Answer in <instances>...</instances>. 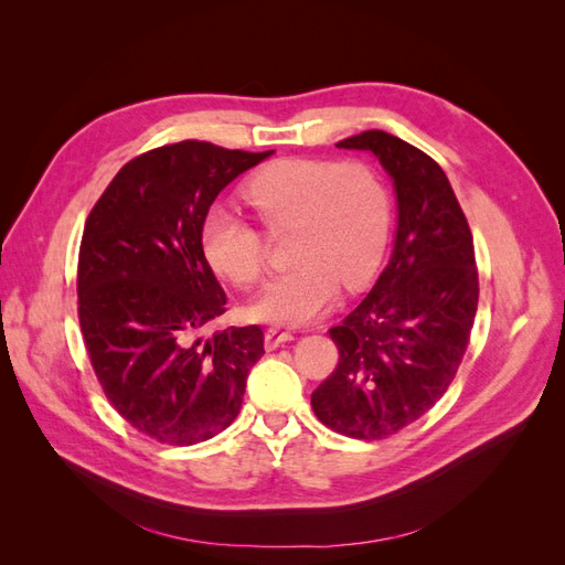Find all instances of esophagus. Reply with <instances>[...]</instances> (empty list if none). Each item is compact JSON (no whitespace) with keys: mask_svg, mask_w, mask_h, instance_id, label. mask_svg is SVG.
I'll use <instances>...</instances> for the list:
<instances>
[{"mask_svg":"<svg viewBox=\"0 0 565 565\" xmlns=\"http://www.w3.org/2000/svg\"><path fill=\"white\" fill-rule=\"evenodd\" d=\"M295 339V334L289 332V330H280V328H270V330H266V337H264V341H266V349L268 351H273V349H278L280 344H285V341H292Z\"/></svg>","mask_w":565,"mask_h":565,"instance_id":"esophagus-1","label":"esophagus"}]
</instances>
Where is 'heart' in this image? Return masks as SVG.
Instances as JSON below:
<instances>
[{
	"label": "heart",
	"mask_w": 565,
	"mask_h": 565,
	"mask_svg": "<svg viewBox=\"0 0 565 565\" xmlns=\"http://www.w3.org/2000/svg\"><path fill=\"white\" fill-rule=\"evenodd\" d=\"M268 233L292 228L287 256L295 264L254 303V318L301 324L320 316L339 285L358 289L374 276L386 249L391 202L380 174L361 160L285 158L241 188ZM202 249L235 287L262 285L268 270L264 233L228 207L202 221Z\"/></svg>",
	"instance_id": "b5f03b06"
}]
</instances>
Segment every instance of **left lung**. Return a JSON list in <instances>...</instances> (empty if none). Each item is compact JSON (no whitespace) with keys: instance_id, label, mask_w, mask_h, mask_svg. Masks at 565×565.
<instances>
[{"instance_id":"obj_1","label":"left lung","mask_w":565,"mask_h":565,"mask_svg":"<svg viewBox=\"0 0 565 565\" xmlns=\"http://www.w3.org/2000/svg\"><path fill=\"white\" fill-rule=\"evenodd\" d=\"M337 146L380 158L396 185L398 233L372 292L330 330L339 363L311 407L337 434L382 440L429 413L455 380L478 306L473 237L426 152L380 129Z\"/></svg>"}]
</instances>
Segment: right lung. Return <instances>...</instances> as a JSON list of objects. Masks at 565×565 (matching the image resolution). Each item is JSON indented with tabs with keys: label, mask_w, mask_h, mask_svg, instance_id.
Wrapping results in <instances>:
<instances>
[{
	"label": "right lung",
	"mask_w": 565,
	"mask_h": 565,
	"mask_svg": "<svg viewBox=\"0 0 565 565\" xmlns=\"http://www.w3.org/2000/svg\"><path fill=\"white\" fill-rule=\"evenodd\" d=\"M270 152L193 139L152 148L119 169L84 224L77 316L94 374L117 415L164 446L231 426L264 353L259 324L202 339L226 313L202 221Z\"/></svg>",
	"instance_id": "obj_1"
}]
</instances>
